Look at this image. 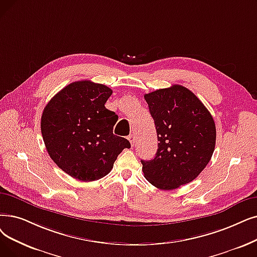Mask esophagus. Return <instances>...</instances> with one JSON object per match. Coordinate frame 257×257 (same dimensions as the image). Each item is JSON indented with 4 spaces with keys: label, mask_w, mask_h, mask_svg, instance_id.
<instances>
[{
    "label": "esophagus",
    "mask_w": 257,
    "mask_h": 257,
    "mask_svg": "<svg viewBox=\"0 0 257 257\" xmlns=\"http://www.w3.org/2000/svg\"><path fill=\"white\" fill-rule=\"evenodd\" d=\"M128 140H129V142H130V144H131V146H133V145H135V143H136V137L133 136V135H130V136L128 137Z\"/></svg>",
    "instance_id": "34e87169"
}]
</instances>
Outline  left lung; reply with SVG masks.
Masks as SVG:
<instances>
[{
    "label": "left lung",
    "mask_w": 257,
    "mask_h": 257,
    "mask_svg": "<svg viewBox=\"0 0 257 257\" xmlns=\"http://www.w3.org/2000/svg\"><path fill=\"white\" fill-rule=\"evenodd\" d=\"M158 133L159 146L150 161H141L147 181L162 190L192 182L208 165L216 141L215 122L198 97L172 85L144 95Z\"/></svg>",
    "instance_id": "1"
}]
</instances>
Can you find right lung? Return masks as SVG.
Returning <instances> with one entry per match:
<instances>
[{"instance_id": "obj_1", "label": "right lung", "mask_w": 257, "mask_h": 257, "mask_svg": "<svg viewBox=\"0 0 257 257\" xmlns=\"http://www.w3.org/2000/svg\"><path fill=\"white\" fill-rule=\"evenodd\" d=\"M112 90L91 81L73 82L44 108L41 131L51 160L75 180L92 182L107 175L117 155L130 148L113 135L118 116L105 107Z\"/></svg>"}]
</instances>
